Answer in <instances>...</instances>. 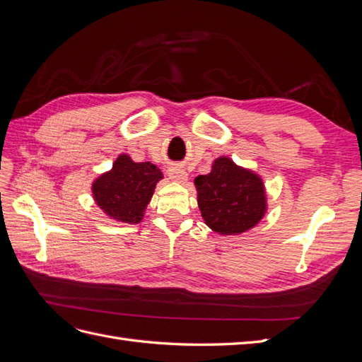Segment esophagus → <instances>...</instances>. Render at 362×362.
I'll use <instances>...</instances> for the list:
<instances>
[{
  "mask_svg": "<svg viewBox=\"0 0 362 362\" xmlns=\"http://www.w3.org/2000/svg\"><path fill=\"white\" fill-rule=\"evenodd\" d=\"M169 178H170L172 181H175V182L184 184V182H187L189 175H187V172H185L184 169L175 166V168H170V169H169Z\"/></svg>",
  "mask_w": 362,
  "mask_h": 362,
  "instance_id": "34e87169",
  "label": "esophagus"
}]
</instances>
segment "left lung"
I'll use <instances>...</instances> for the list:
<instances>
[{
  "label": "left lung",
  "mask_w": 362,
  "mask_h": 362,
  "mask_svg": "<svg viewBox=\"0 0 362 362\" xmlns=\"http://www.w3.org/2000/svg\"><path fill=\"white\" fill-rule=\"evenodd\" d=\"M205 225L221 235H237L259 223L267 213V193L258 173L221 156L206 175L194 178Z\"/></svg>",
  "instance_id": "obj_1"
}]
</instances>
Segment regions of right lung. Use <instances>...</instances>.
<instances>
[{
  "label": "right lung",
  "mask_w": 362,
  "mask_h": 362,
  "mask_svg": "<svg viewBox=\"0 0 362 362\" xmlns=\"http://www.w3.org/2000/svg\"><path fill=\"white\" fill-rule=\"evenodd\" d=\"M161 170L151 161L136 163L128 154H120L110 170L92 182L95 204L116 222L137 225L145 216Z\"/></svg>",
  "instance_id": "right-lung-1"
}]
</instances>
